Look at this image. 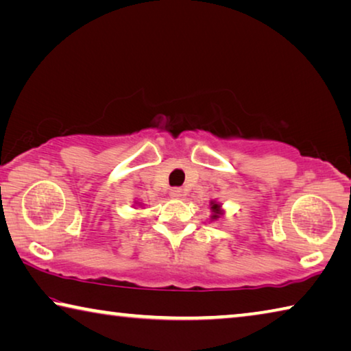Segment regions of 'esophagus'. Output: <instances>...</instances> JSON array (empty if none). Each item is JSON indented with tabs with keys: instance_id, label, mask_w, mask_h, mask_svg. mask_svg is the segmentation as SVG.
Returning <instances> with one entry per match:
<instances>
[{
	"instance_id": "esophagus-1",
	"label": "esophagus",
	"mask_w": 351,
	"mask_h": 351,
	"mask_svg": "<svg viewBox=\"0 0 351 351\" xmlns=\"http://www.w3.org/2000/svg\"><path fill=\"white\" fill-rule=\"evenodd\" d=\"M170 197L171 198H181L182 197V189H180V187L170 189Z\"/></svg>"
}]
</instances>
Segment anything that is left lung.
<instances>
[{
  "mask_svg": "<svg viewBox=\"0 0 351 351\" xmlns=\"http://www.w3.org/2000/svg\"><path fill=\"white\" fill-rule=\"evenodd\" d=\"M210 212H212V215H210V221H217V219H219L221 218L223 215H224V209H223V206H221V203H218L217 199H213V201H210Z\"/></svg>",
  "mask_w": 351,
  "mask_h": 351,
  "instance_id": "8db88e82",
  "label": "left lung"
}]
</instances>
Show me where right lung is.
<instances>
[{"label": "right lung", "instance_id": "1", "mask_svg": "<svg viewBox=\"0 0 351 351\" xmlns=\"http://www.w3.org/2000/svg\"><path fill=\"white\" fill-rule=\"evenodd\" d=\"M136 204H138V206H141V204H139V203H136Z\"/></svg>", "mask_w": 351, "mask_h": 351}]
</instances>
